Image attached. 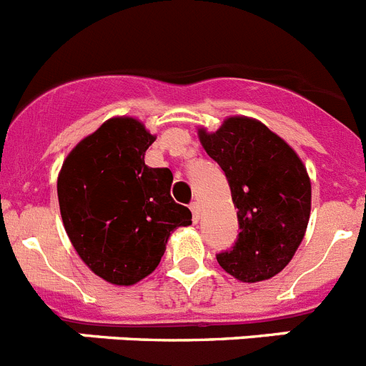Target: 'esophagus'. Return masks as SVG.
Returning a JSON list of instances; mask_svg holds the SVG:
<instances>
[{
    "instance_id": "34e87169",
    "label": "esophagus",
    "mask_w": 366,
    "mask_h": 366,
    "mask_svg": "<svg viewBox=\"0 0 366 366\" xmlns=\"http://www.w3.org/2000/svg\"><path fill=\"white\" fill-rule=\"evenodd\" d=\"M190 211H192V222L198 223L199 222V203L198 202L190 203Z\"/></svg>"
}]
</instances>
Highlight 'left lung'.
I'll return each mask as SVG.
<instances>
[{
  "label": "left lung",
  "instance_id": "8db88e82",
  "mask_svg": "<svg viewBox=\"0 0 366 366\" xmlns=\"http://www.w3.org/2000/svg\"><path fill=\"white\" fill-rule=\"evenodd\" d=\"M199 141L222 167L238 209V238L216 254L242 282H260L290 264L312 211V183L299 155L279 135L249 117L225 119L219 130H199Z\"/></svg>",
  "mask_w": 366,
  "mask_h": 366
}]
</instances>
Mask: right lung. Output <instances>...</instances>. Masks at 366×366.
<instances>
[{
  "instance_id": "1",
  "label": "right lung",
  "mask_w": 366,
  "mask_h": 366,
  "mask_svg": "<svg viewBox=\"0 0 366 366\" xmlns=\"http://www.w3.org/2000/svg\"><path fill=\"white\" fill-rule=\"evenodd\" d=\"M155 135L113 117L82 139L58 174V203L71 244L106 282L132 286L159 266L170 232L192 214L170 196L172 172L144 164Z\"/></svg>"
}]
</instances>
